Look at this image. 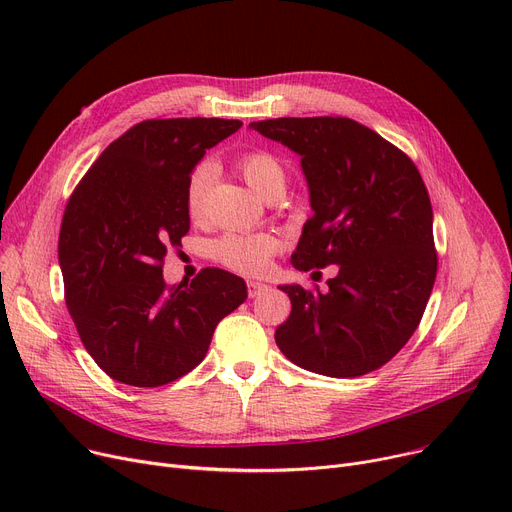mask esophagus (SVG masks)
Wrapping results in <instances>:
<instances>
[{"instance_id":"34e87169","label":"esophagus","mask_w":512,"mask_h":512,"mask_svg":"<svg viewBox=\"0 0 512 512\" xmlns=\"http://www.w3.org/2000/svg\"><path fill=\"white\" fill-rule=\"evenodd\" d=\"M267 288H270V286L263 284V282H253V280L247 282V290H249V297H251V299L261 297V294H263Z\"/></svg>"}]
</instances>
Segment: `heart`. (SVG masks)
Here are the masks:
<instances>
[{"mask_svg":"<svg viewBox=\"0 0 512 512\" xmlns=\"http://www.w3.org/2000/svg\"><path fill=\"white\" fill-rule=\"evenodd\" d=\"M236 168L247 180L253 191L265 199L280 195L286 172L282 161L270 151H247L236 159ZM211 178V166L199 164L186 178L184 207L191 218H199L203 209L205 186ZM282 242L276 234L255 232L238 234L226 232L211 242V257L228 270L242 276H259L265 272L267 263L280 251Z\"/></svg>","mask_w":512,"mask_h":512,"instance_id":"obj_1","label":"heart"}]
</instances>
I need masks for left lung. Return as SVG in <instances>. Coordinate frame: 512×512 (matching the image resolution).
<instances>
[{"instance_id": "8db88e82", "label": "left lung", "mask_w": 512, "mask_h": 512, "mask_svg": "<svg viewBox=\"0 0 512 512\" xmlns=\"http://www.w3.org/2000/svg\"><path fill=\"white\" fill-rule=\"evenodd\" d=\"M251 128L301 155L313 215L292 265H338L326 292L280 286L292 311L276 344L294 365L330 378L380 369L417 330L438 272L432 201L417 166L351 118H276Z\"/></svg>"}]
</instances>
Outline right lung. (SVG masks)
<instances>
[{"label":"right lung","instance_id":"obj_1","mask_svg":"<svg viewBox=\"0 0 512 512\" xmlns=\"http://www.w3.org/2000/svg\"><path fill=\"white\" fill-rule=\"evenodd\" d=\"M240 126L224 118L134 124L68 199L58 240L66 307L87 353L116 382L157 388L182 378L247 299L245 280L220 267L172 288L161 274L168 249L191 228L188 174Z\"/></svg>","mask_w":512,"mask_h":512}]
</instances>
